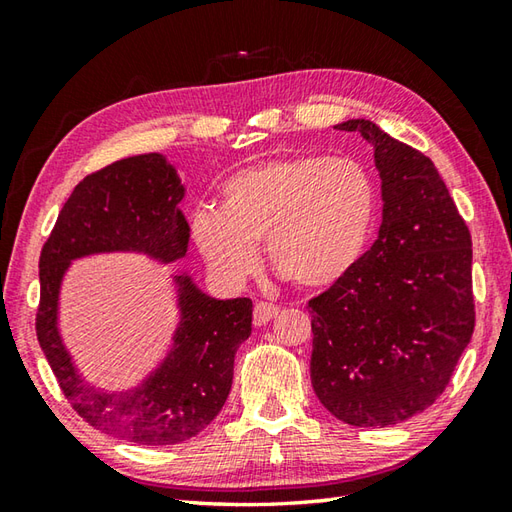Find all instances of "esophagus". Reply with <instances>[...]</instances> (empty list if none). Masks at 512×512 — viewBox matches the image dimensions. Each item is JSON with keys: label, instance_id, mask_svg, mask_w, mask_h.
<instances>
[{"label": "esophagus", "instance_id": "obj_1", "mask_svg": "<svg viewBox=\"0 0 512 512\" xmlns=\"http://www.w3.org/2000/svg\"><path fill=\"white\" fill-rule=\"evenodd\" d=\"M279 308L273 306V303H266V301H257L255 303V312H253V323L255 325H266L268 321H273L277 317Z\"/></svg>", "mask_w": 512, "mask_h": 512}]
</instances>
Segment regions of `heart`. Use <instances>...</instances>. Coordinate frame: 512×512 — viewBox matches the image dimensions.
<instances>
[{"label": "heart", "mask_w": 512, "mask_h": 512, "mask_svg": "<svg viewBox=\"0 0 512 512\" xmlns=\"http://www.w3.org/2000/svg\"><path fill=\"white\" fill-rule=\"evenodd\" d=\"M220 209L200 206L191 237L215 275L237 281L264 242L277 273L310 290L339 286L363 262L378 215L372 173L352 158L290 156L231 173Z\"/></svg>", "instance_id": "obj_1"}]
</instances>
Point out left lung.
I'll list each match as a JSON object with an SVG mask.
<instances>
[{
  "mask_svg": "<svg viewBox=\"0 0 512 512\" xmlns=\"http://www.w3.org/2000/svg\"><path fill=\"white\" fill-rule=\"evenodd\" d=\"M374 151L383 222L354 273L310 301L314 394L352 427L431 407L475 328L471 233L431 158L350 118Z\"/></svg>",
  "mask_w": 512,
  "mask_h": 512,
  "instance_id": "8db88e82",
  "label": "left lung"
}]
</instances>
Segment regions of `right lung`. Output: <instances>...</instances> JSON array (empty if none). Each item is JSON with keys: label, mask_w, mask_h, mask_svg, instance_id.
Here are the masks:
<instances>
[{"label": "right lung", "mask_w": 512, "mask_h": 512, "mask_svg": "<svg viewBox=\"0 0 512 512\" xmlns=\"http://www.w3.org/2000/svg\"><path fill=\"white\" fill-rule=\"evenodd\" d=\"M184 184L162 154H140L76 184L39 257L37 339L76 413L107 436L165 447L189 440L220 413L233 385L235 352L253 332V301L215 299L187 268L169 273L178 323L165 358L127 389L85 380L63 343L59 306L72 262L132 253L173 264L187 255Z\"/></svg>", "instance_id": "right-lung-1"}]
</instances>
